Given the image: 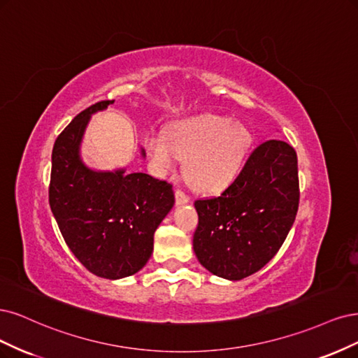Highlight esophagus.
Returning <instances> with one entry per match:
<instances>
[{
	"label": "esophagus",
	"instance_id": "34e87169",
	"mask_svg": "<svg viewBox=\"0 0 358 358\" xmlns=\"http://www.w3.org/2000/svg\"><path fill=\"white\" fill-rule=\"evenodd\" d=\"M189 201H190V198L182 190H180V189L176 190V202H177V205H184V203H187Z\"/></svg>",
	"mask_w": 358,
	"mask_h": 358
}]
</instances>
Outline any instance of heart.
<instances>
[{"instance_id": "obj_1", "label": "heart", "mask_w": 358, "mask_h": 358, "mask_svg": "<svg viewBox=\"0 0 358 358\" xmlns=\"http://www.w3.org/2000/svg\"><path fill=\"white\" fill-rule=\"evenodd\" d=\"M145 150L155 168L166 174L180 159L196 189L205 192L229 186L239 174L251 145L245 124L217 114H199L172 123L166 134H148Z\"/></svg>"}]
</instances>
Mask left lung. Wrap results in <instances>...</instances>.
Masks as SVG:
<instances>
[{
  "mask_svg": "<svg viewBox=\"0 0 358 358\" xmlns=\"http://www.w3.org/2000/svg\"><path fill=\"white\" fill-rule=\"evenodd\" d=\"M297 156L281 140L252 150L217 198L194 201L193 250L211 273L238 281L256 273L284 244L299 208Z\"/></svg>",
  "mask_w": 358,
  "mask_h": 358,
  "instance_id": "obj_1",
  "label": "left lung"
}]
</instances>
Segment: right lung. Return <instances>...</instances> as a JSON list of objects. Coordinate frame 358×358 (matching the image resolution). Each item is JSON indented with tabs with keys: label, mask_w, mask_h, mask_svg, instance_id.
<instances>
[{
	"label": "right lung",
	"mask_w": 358,
	"mask_h": 358,
	"mask_svg": "<svg viewBox=\"0 0 358 358\" xmlns=\"http://www.w3.org/2000/svg\"><path fill=\"white\" fill-rule=\"evenodd\" d=\"M114 101L90 106L56 138L49 203L61 234L83 266L101 278L120 280L145 266L157 226L176 202L166 181L126 169L95 171L80 157L90 116ZM141 156L145 153L141 148Z\"/></svg>",
	"instance_id": "right-lung-1"
}]
</instances>
